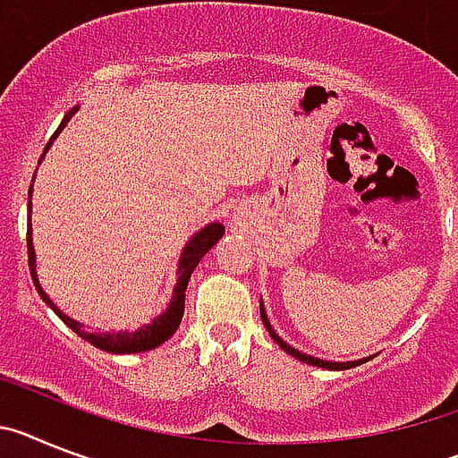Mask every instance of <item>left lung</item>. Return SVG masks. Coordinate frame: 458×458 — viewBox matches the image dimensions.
<instances>
[{
	"instance_id": "1",
	"label": "left lung",
	"mask_w": 458,
	"mask_h": 458,
	"mask_svg": "<svg viewBox=\"0 0 458 458\" xmlns=\"http://www.w3.org/2000/svg\"><path fill=\"white\" fill-rule=\"evenodd\" d=\"M260 318H262V323H265V327H267V332L272 334V339L276 341L278 345H281V348L285 350V352H290V355L293 357H297V360H301V361H306V364H313V367H323V369H332V371H341V369H352V367H360V364H364V361L367 360H360V361H323V360H316V357H311V355H304V352H300V350H295V348H290L288 344H285L284 339H278L276 336V332H274L272 329V325H269V320H267V316H265V309H262V304H260ZM369 360H371V357H369Z\"/></svg>"
}]
</instances>
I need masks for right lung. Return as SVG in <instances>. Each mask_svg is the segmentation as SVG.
Segmentation results:
<instances>
[{
  "instance_id": "1",
  "label": "right lung",
  "mask_w": 458,
  "mask_h": 458,
  "mask_svg": "<svg viewBox=\"0 0 458 458\" xmlns=\"http://www.w3.org/2000/svg\"><path fill=\"white\" fill-rule=\"evenodd\" d=\"M75 110L78 108H73L66 113V117L62 119V124H59V129L55 131V135H57L64 126H66V122L73 117ZM53 138H50V142H53ZM50 142L46 145V149L50 147ZM30 193H31V189H30ZM27 205H30V209H31V200L27 202ZM221 234H224V225L209 224V225H205L200 233H196L193 237H191V242L186 244L184 253H182L180 281H177V285H174L173 301H170L168 309H165V311H163L157 320H152V325L140 327L138 332L94 334V332H89V329L82 327V325L78 323V320H73V318L64 316L57 306L50 301V297L43 293L41 284H38L37 260H34V246H31V225L30 224H27V256H30V272H31V278H34V285H37L38 295L43 297V301H46V304H50V309H53L59 318H62L64 323L69 325V327L73 329V332L78 334L81 339H85L87 344L97 345V348H101V350H108V352H114V355H126V352H145V350L157 348V345H161L163 341H168L170 336L177 332V327H180V323H182V316H184V290H186V284H189L191 272L198 267V262L202 260V256H205V253L209 251V249H212L218 240H221Z\"/></svg>"
}]
</instances>
